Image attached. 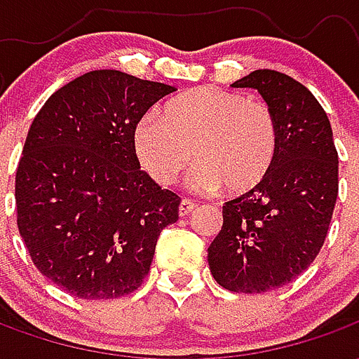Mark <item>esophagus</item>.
<instances>
[{
    "instance_id": "1",
    "label": "esophagus",
    "mask_w": 359,
    "mask_h": 359,
    "mask_svg": "<svg viewBox=\"0 0 359 359\" xmlns=\"http://www.w3.org/2000/svg\"><path fill=\"white\" fill-rule=\"evenodd\" d=\"M194 210H196L194 202H190V200H182L179 205V215L180 217H184V215H190Z\"/></svg>"
}]
</instances>
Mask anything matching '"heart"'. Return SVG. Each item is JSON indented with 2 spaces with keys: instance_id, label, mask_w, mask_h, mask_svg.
<instances>
[{
  "instance_id": "b5f03b06",
  "label": "heart",
  "mask_w": 359,
  "mask_h": 359,
  "mask_svg": "<svg viewBox=\"0 0 359 359\" xmlns=\"http://www.w3.org/2000/svg\"><path fill=\"white\" fill-rule=\"evenodd\" d=\"M134 156L157 184L169 187L200 161L188 179L196 192L242 196L269 175L278 126L267 105L229 90L202 86L175 95L161 117L148 113L134 125Z\"/></svg>"
}]
</instances>
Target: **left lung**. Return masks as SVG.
<instances>
[{
  "label": "left lung",
  "instance_id": "obj_1",
  "mask_svg": "<svg viewBox=\"0 0 359 359\" xmlns=\"http://www.w3.org/2000/svg\"><path fill=\"white\" fill-rule=\"evenodd\" d=\"M257 90L278 126L265 180L223 205V226L208 248L219 285L256 294L288 285L323 246L339 196V154L327 113L304 84L259 69L233 84Z\"/></svg>",
  "mask_w": 359,
  "mask_h": 359
}]
</instances>
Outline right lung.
<instances>
[{"label":"right lung","mask_w":359,"mask_h":359,"mask_svg":"<svg viewBox=\"0 0 359 359\" xmlns=\"http://www.w3.org/2000/svg\"><path fill=\"white\" fill-rule=\"evenodd\" d=\"M175 92L121 71H90L36 115L17 179L20 238L43 277L84 300L134 292L180 198L134 156L138 118Z\"/></svg>","instance_id":"obj_1"}]
</instances>
